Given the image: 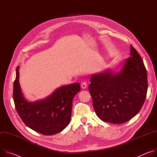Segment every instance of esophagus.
Wrapping results in <instances>:
<instances>
[{
    "label": "esophagus",
    "instance_id": "34e87169",
    "mask_svg": "<svg viewBox=\"0 0 157 157\" xmlns=\"http://www.w3.org/2000/svg\"><path fill=\"white\" fill-rule=\"evenodd\" d=\"M86 86H87V83H86V82H82L81 83V86L82 89H85L86 87Z\"/></svg>",
    "mask_w": 157,
    "mask_h": 157
}]
</instances>
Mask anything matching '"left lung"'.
<instances>
[{"mask_svg": "<svg viewBox=\"0 0 157 157\" xmlns=\"http://www.w3.org/2000/svg\"><path fill=\"white\" fill-rule=\"evenodd\" d=\"M130 56L119 72L108 69L92 75L89 90L97 116L106 122L129 121L142 109L147 92V70L141 56L130 45Z\"/></svg>", "mask_w": 157, "mask_h": 157, "instance_id": "1", "label": "left lung"}]
</instances>
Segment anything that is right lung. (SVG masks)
Instances as JSON below:
<instances>
[{
  "instance_id": "1",
  "label": "right lung",
  "mask_w": 157,
  "mask_h": 157,
  "mask_svg": "<svg viewBox=\"0 0 157 157\" xmlns=\"http://www.w3.org/2000/svg\"><path fill=\"white\" fill-rule=\"evenodd\" d=\"M80 91V83H75L57 89L44 99L28 101L19 84V66L16 68L13 98L17 112L28 127L43 135L56 134L68 125L71 119L73 98Z\"/></svg>"
}]
</instances>
